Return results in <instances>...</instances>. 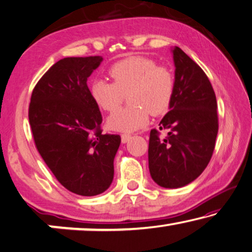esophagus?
<instances>
[{
  "label": "esophagus",
  "mask_w": 252,
  "mask_h": 252,
  "mask_svg": "<svg viewBox=\"0 0 252 252\" xmlns=\"http://www.w3.org/2000/svg\"><path fill=\"white\" fill-rule=\"evenodd\" d=\"M131 138V136L130 134H127V133H125V134H122L121 136V139H122V143L123 144H126V141H129V139Z\"/></svg>",
  "instance_id": "1"
}]
</instances>
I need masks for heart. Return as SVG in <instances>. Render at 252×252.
I'll use <instances>...</instances> for the list:
<instances>
[{"label": "heart", "instance_id": "obj_1", "mask_svg": "<svg viewBox=\"0 0 252 252\" xmlns=\"http://www.w3.org/2000/svg\"><path fill=\"white\" fill-rule=\"evenodd\" d=\"M113 83L95 80L90 94L94 101L106 112L122 104L125 95L131 105L109 116L107 126L120 132H131L147 125L148 115L164 113L171 102L175 76L169 68L158 66L145 57H130L109 69Z\"/></svg>", "mask_w": 252, "mask_h": 252}]
</instances>
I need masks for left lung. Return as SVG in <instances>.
<instances>
[{
    "label": "left lung",
    "mask_w": 252,
    "mask_h": 252,
    "mask_svg": "<svg viewBox=\"0 0 252 252\" xmlns=\"http://www.w3.org/2000/svg\"><path fill=\"white\" fill-rule=\"evenodd\" d=\"M175 90L169 112L158 129L151 130L148 168L151 177L164 189L189 185L207 168L218 133L217 100L208 76L182 49H171Z\"/></svg>",
    "instance_id": "1"
}]
</instances>
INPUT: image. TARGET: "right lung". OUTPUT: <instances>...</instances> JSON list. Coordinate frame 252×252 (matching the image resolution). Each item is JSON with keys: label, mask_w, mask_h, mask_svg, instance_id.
<instances>
[{"label": "right lung", "mask_w": 252, "mask_h": 252, "mask_svg": "<svg viewBox=\"0 0 252 252\" xmlns=\"http://www.w3.org/2000/svg\"><path fill=\"white\" fill-rule=\"evenodd\" d=\"M102 57L60 59L32 94L30 125L38 153L62 185L82 196L104 193L114 178L121 137L102 134L98 105L87 86Z\"/></svg>", "instance_id": "1"}]
</instances>
